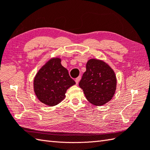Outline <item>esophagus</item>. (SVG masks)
<instances>
[{"label":"esophagus","instance_id":"obj_1","mask_svg":"<svg viewBox=\"0 0 150 150\" xmlns=\"http://www.w3.org/2000/svg\"><path fill=\"white\" fill-rule=\"evenodd\" d=\"M81 76H79V77H77V78H76L75 79V83H76V84H78V83H79V81H80V80H81Z\"/></svg>","mask_w":150,"mask_h":150}]
</instances>
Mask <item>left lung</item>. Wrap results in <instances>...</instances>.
Wrapping results in <instances>:
<instances>
[{
  "mask_svg": "<svg viewBox=\"0 0 150 150\" xmlns=\"http://www.w3.org/2000/svg\"><path fill=\"white\" fill-rule=\"evenodd\" d=\"M86 67L79 85L88 101L96 106H101L111 100L115 93L116 75L107 63L100 60L90 59Z\"/></svg>",
  "mask_w": 150,
  "mask_h": 150,
  "instance_id": "1",
  "label": "left lung"
}]
</instances>
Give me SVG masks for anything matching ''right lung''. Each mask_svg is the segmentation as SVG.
I'll return each mask as SVG.
<instances>
[{
	"instance_id": "1",
	"label": "right lung",
	"mask_w": 150,
	"mask_h": 150,
	"mask_svg": "<svg viewBox=\"0 0 150 150\" xmlns=\"http://www.w3.org/2000/svg\"><path fill=\"white\" fill-rule=\"evenodd\" d=\"M75 84L59 58H52L34 77V90L39 100L48 106L58 105L65 98L67 90Z\"/></svg>"
}]
</instances>
